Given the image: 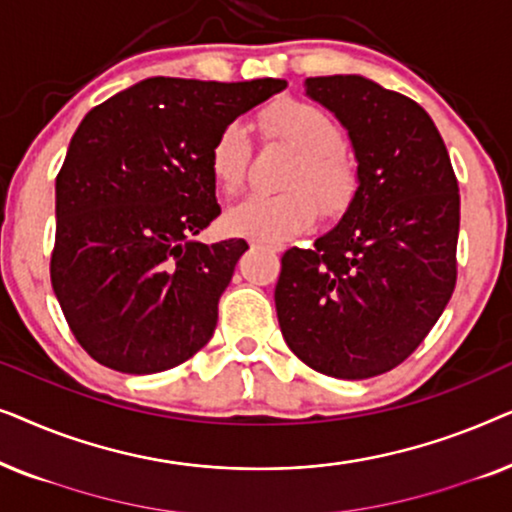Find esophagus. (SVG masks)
Returning a JSON list of instances; mask_svg holds the SVG:
<instances>
[{"instance_id":"obj_1","label":"esophagus","mask_w":512,"mask_h":512,"mask_svg":"<svg viewBox=\"0 0 512 512\" xmlns=\"http://www.w3.org/2000/svg\"><path fill=\"white\" fill-rule=\"evenodd\" d=\"M249 247L251 249H268V251H279L282 244L275 240H265V237H249Z\"/></svg>"}]
</instances>
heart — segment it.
<instances>
[{"mask_svg":"<svg viewBox=\"0 0 512 512\" xmlns=\"http://www.w3.org/2000/svg\"><path fill=\"white\" fill-rule=\"evenodd\" d=\"M265 137L298 151L284 188L277 195H247L226 212V226L237 235L284 240L310 228L317 205L326 216H338L356 193V172L342 156L345 135L326 111L305 102H282L263 114ZM251 160L249 125L235 118L226 123L209 149V170L216 184L233 193L247 177Z\"/></svg>","mask_w":512,"mask_h":512,"instance_id":"1","label":"heart"}]
</instances>
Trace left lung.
<instances>
[{
    "label": "left lung",
    "instance_id": "1",
    "mask_svg": "<svg viewBox=\"0 0 512 512\" xmlns=\"http://www.w3.org/2000/svg\"><path fill=\"white\" fill-rule=\"evenodd\" d=\"M305 95L352 142L342 219L282 256L275 307L286 345L317 373L366 380L426 338L457 284L459 186L431 116L359 74L314 76Z\"/></svg>",
    "mask_w": 512,
    "mask_h": 512
}]
</instances>
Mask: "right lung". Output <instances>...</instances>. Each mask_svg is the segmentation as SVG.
I'll use <instances>...</instances> for the list:
<instances>
[{"label":"right lung","mask_w":512,"mask_h":512,"mask_svg":"<svg viewBox=\"0 0 512 512\" xmlns=\"http://www.w3.org/2000/svg\"><path fill=\"white\" fill-rule=\"evenodd\" d=\"M282 79L153 76L97 104L55 179L51 284L69 328L118 373L170 370L214 335L244 240H195L221 214L209 149Z\"/></svg>","instance_id":"right-lung-1"}]
</instances>
